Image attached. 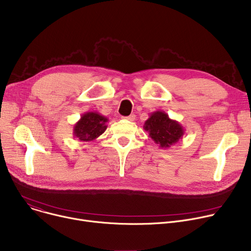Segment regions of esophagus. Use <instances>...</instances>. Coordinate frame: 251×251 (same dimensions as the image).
I'll list each match as a JSON object with an SVG mask.
<instances>
[{"instance_id": "34e87169", "label": "esophagus", "mask_w": 251, "mask_h": 251, "mask_svg": "<svg viewBox=\"0 0 251 251\" xmlns=\"http://www.w3.org/2000/svg\"><path fill=\"white\" fill-rule=\"evenodd\" d=\"M123 118L125 120H128V121H134L135 120V115H130V116H127V117H123Z\"/></svg>"}]
</instances>
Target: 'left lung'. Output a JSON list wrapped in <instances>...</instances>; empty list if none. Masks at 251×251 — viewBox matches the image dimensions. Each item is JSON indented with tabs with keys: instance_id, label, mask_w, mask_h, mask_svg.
Segmentation results:
<instances>
[{
	"instance_id": "obj_1",
	"label": "left lung",
	"mask_w": 251,
	"mask_h": 251,
	"mask_svg": "<svg viewBox=\"0 0 251 251\" xmlns=\"http://www.w3.org/2000/svg\"><path fill=\"white\" fill-rule=\"evenodd\" d=\"M143 128L160 148H170L185 134V128L177 121L171 119L163 111H155L150 114Z\"/></svg>"
}]
</instances>
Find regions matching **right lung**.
<instances>
[{
    "instance_id": "add662e5",
    "label": "right lung",
    "mask_w": 251,
    "mask_h": 251,
    "mask_svg": "<svg viewBox=\"0 0 251 251\" xmlns=\"http://www.w3.org/2000/svg\"><path fill=\"white\" fill-rule=\"evenodd\" d=\"M108 118L98 112H86L75 124L73 134L80 141H93L107 129Z\"/></svg>"
}]
</instances>
